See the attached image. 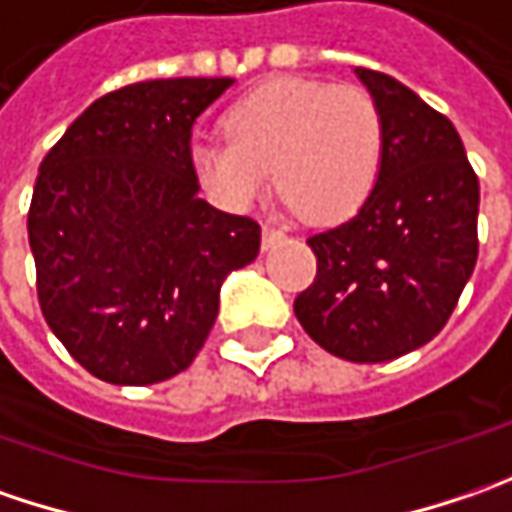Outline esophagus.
Listing matches in <instances>:
<instances>
[{
	"label": "esophagus",
	"mask_w": 512,
	"mask_h": 512,
	"mask_svg": "<svg viewBox=\"0 0 512 512\" xmlns=\"http://www.w3.org/2000/svg\"><path fill=\"white\" fill-rule=\"evenodd\" d=\"M286 234L275 229V226H263V249H275L278 243H283Z\"/></svg>",
	"instance_id": "34e87169"
}]
</instances>
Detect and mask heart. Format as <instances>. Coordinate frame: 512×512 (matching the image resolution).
Segmentation results:
<instances>
[{
    "label": "heart",
    "mask_w": 512,
    "mask_h": 512,
    "mask_svg": "<svg viewBox=\"0 0 512 512\" xmlns=\"http://www.w3.org/2000/svg\"><path fill=\"white\" fill-rule=\"evenodd\" d=\"M191 160L229 206H249L275 168L286 203L312 223H341L375 189L384 160V120L355 85L280 77L263 82L226 114V137H197Z\"/></svg>",
    "instance_id": "1"
}]
</instances>
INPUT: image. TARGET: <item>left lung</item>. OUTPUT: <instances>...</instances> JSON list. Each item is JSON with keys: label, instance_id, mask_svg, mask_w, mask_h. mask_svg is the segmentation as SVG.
Segmentation results:
<instances>
[{"label": "left lung", "instance_id": "1", "mask_svg": "<svg viewBox=\"0 0 512 512\" xmlns=\"http://www.w3.org/2000/svg\"><path fill=\"white\" fill-rule=\"evenodd\" d=\"M384 120V160L367 203L306 243L318 275L295 298L326 352L381 364L433 341L478 257V177L453 123L381 71L355 68Z\"/></svg>", "mask_w": 512, "mask_h": 512}]
</instances>
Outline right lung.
I'll use <instances>...</instances> for the list:
<instances>
[{
    "label": "right lung",
    "mask_w": 512,
    "mask_h": 512,
    "mask_svg": "<svg viewBox=\"0 0 512 512\" xmlns=\"http://www.w3.org/2000/svg\"><path fill=\"white\" fill-rule=\"evenodd\" d=\"M229 77L134 82L91 102L39 166L28 212L42 315L100 381L157 384L203 349L260 226L197 191L191 128Z\"/></svg>",
    "instance_id": "right-lung-1"
}]
</instances>
